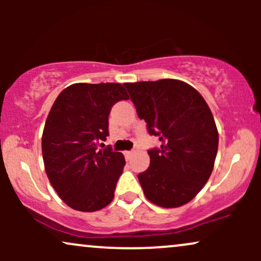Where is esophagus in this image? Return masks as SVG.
I'll return each instance as SVG.
<instances>
[{"instance_id": "1", "label": "esophagus", "mask_w": 261, "mask_h": 261, "mask_svg": "<svg viewBox=\"0 0 261 261\" xmlns=\"http://www.w3.org/2000/svg\"><path fill=\"white\" fill-rule=\"evenodd\" d=\"M133 154H134L133 151H125L124 152V155H125V158H126V160H130L131 155H133Z\"/></svg>"}]
</instances>
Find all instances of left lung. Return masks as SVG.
Instances as JSON below:
<instances>
[{
    "mask_svg": "<svg viewBox=\"0 0 261 261\" xmlns=\"http://www.w3.org/2000/svg\"><path fill=\"white\" fill-rule=\"evenodd\" d=\"M124 86L148 133L162 142L148 151V169L137 175L143 194L161 207L185 205L207 182L216 160L218 131L207 103L179 80Z\"/></svg>",
    "mask_w": 261,
    "mask_h": 261,
    "instance_id": "8db88e82",
    "label": "left lung"
}]
</instances>
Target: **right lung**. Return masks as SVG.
<instances>
[{"label": "right lung", "instance_id": "1", "mask_svg": "<svg viewBox=\"0 0 261 261\" xmlns=\"http://www.w3.org/2000/svg\"><path fill=\"white\" fill-rule=\"evenodd\" d=\"M122 99L128 95L120 83H74L50 109L41 137L45 172L71 208L94 212L113 201L125 158L98 145L109 135L110 109Z\"/></svg>", "mask_w": 261, "mask_h": 261}]
</instances>
